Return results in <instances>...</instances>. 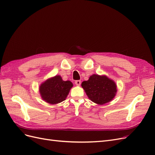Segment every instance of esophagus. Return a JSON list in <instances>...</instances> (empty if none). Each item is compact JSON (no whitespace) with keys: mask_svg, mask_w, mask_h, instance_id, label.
Wrapping results in <instances>:
<instances>
[{"mask_svg":"<svg viewBox=\"0 0 155 155\" xmlns=\"http://www.w3.org/2000/svg\"><path fill=\"white\" fill-rule=\"evenodd\" d=\"M75 83H76V85L78 86H79L81 85V81L80 80H77L75 81Z\"/></svg>","mask_w":155,"mask_h":155,"instance_id":"34e87169","label":"esophagus"}]
</instances>
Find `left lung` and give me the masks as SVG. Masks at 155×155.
<instances>
[{
    "label": "left lung",
    "instance_id": "obj_1",
    "mask_svg": "<svg viewBox=\"0 0 155 155\" xmlns=\"http://www.w3.org/2000/svg\"><path fill=\"white\" fill-rule=\"evenodd\" d=\"M81 87L89 100L100 105L111 101L117 92L116 83L105 75L92 74L82 82Z\"/></svg>",
    "mask_w": 155,
    "mask_h": 155
}]
</instances>
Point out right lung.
<instances>
[{
    "instance_id": "right-lung-1",
    "label": "right lung",
    "mask_w": 155,
    "mask_h": 155,
    "mask_svg": "<svg viewBox=\"0 0 155 155\" xmlns=\"http://www.w3.org/2000/svg\"><path fill=\"white\" fill-rule=\"evenodd\" d=\"M73 87L70 81H63L59 75L48 78L39 86V93L43 100L55 105L66 100Z\"/></svg>"
}]
</instances>
